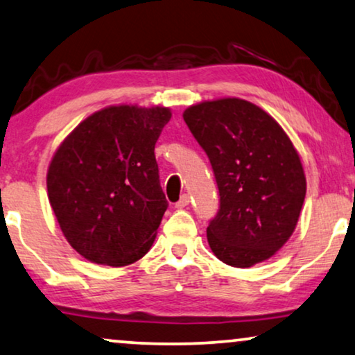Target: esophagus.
Here are the masks:
<instances>
[{
    "label": "esophagus",
    "mask_w": 355,
    "mask_h": 355,
    "mask_svg": "<svg viewBox=\"0 0 355 355\" xmlns=\"http://www.w3.org/2000/svg\"><path fill=\"white\" fill-rule=\"evenodd\" d=\"M188 204H189V196L188 194H183V196L180 198V201L175 202V209H183V207H187Z\"/></svg>",
    "instance_id": "obj_1"
}]
</instances>
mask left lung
Returning <instances> with one entry per match:
<instances>
[{
    "label": "left lung",
    "mask_w": 355,
    "mask_h": 355,
    "mask_svg": "<svg viewBox=\"0 0 355 355\" xmlns=\"http://www.w3.org/2000/svg\"><path fill=\"white\" fill-rule=\"evenodd\" d=\"M183 119L211 161L220 209L207 227L218 261L248 268L267 261L297 225L306 175L272 116L239 98L189 106Z\"/></svg>",
    "instance_id": "8db88e82"
}]
</instances>
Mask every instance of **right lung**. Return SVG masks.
Masks as SVG:
<instances>
[{
	"instance_id": "add662e5",
	"label": "right lung",
	"mask_w": 355,
	"mask_h": 355,
	"mask_svg": "<svg viewBox=\"0 0 355 355\" xmlns=\"http://www.w3.org/2000/svg\"><path fill=\"white\" fill-rule=\"evenodd\" d=\"M171 117L161 106H109L59 144L46 175L49 204L87 261L123 267L151 249L168 206L154 146Z\"/></svg>"
}]
</instances>
